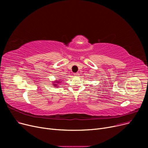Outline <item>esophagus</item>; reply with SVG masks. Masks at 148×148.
Wrapping results in <instances>:
<instances>
[{
  "label": "esophagus",
  "instance_id": "1",
  "mask_svg": "<svg viewBox=\"0 0 148 148\" xmlns=\"http://www.w3.org/2000/svg\"><path fill=\"white\" fill-rule=\"evenodd\" d=\"M74 74L75 76H78V75H79V74L78 73H74Z\"/></svg>",
  "mask_w": 148,
  "mask_h": 148
}]
</instances>
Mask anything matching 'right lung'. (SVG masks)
<instances>
[{
  "instance_id": "1",
  "label": "right lung",
  "mask_w": 148,
  "mask_h": 148,
  "mask_svg": "<svg viewBox=\"0 0 148 148\" xmlns=\"http://www.w3.org/2000/svg\"><path fill=\"white\" fill-rule=\"evenodd\" d=\"M60 80H56V82H53L54 83H53V85H54V87H58V83H60Z\"/></svg>"
}]
</instances>
